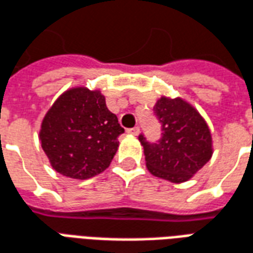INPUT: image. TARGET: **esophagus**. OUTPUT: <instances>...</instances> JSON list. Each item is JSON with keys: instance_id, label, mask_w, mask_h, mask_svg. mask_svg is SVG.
Returning <instances> with one entry per match:
<instances>
[{"instance_id": "34e87169", "label": "esophagus", "mask_w": 253, "mask_h": 253, "mask_svg": "<svg viewBox=\"0 0 253 253\" xmlns=\"http://www.w3.org/2000/svg\"><path fill=\"white\" fill-rule=\"evenodd\" d=\"M127 132H128V134H131V135H138V134H139V127H132V128H128Z\"/></svg>"}]
</instances>
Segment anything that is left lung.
Here are the masks:
<instances>
[{"label": "left lung", "instance_id": "1", "mask_svg": "<svg viewBox=\"0 0 253 253\" xmlns=\"http://www.w3.org/2000/svg\"><path fill=\"white\" fill-rule=\"evenodd\" d=\"M153 110L163 137L150 143L139 135L149 172L172 183L190 180L212 156L211 132L206 121L180 97L163 96Z\"/></svg>", "mask_w": 253, "mask_h": 253}]
</instances>
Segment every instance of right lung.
Listing matches in <instances>:
<instances>
[{
	"instance_id": "obj_1",
	"label": "right lung",
	"mask_w": 253,
	"mask_h": 253,
	"mask_svg": "<svg viewBox=\"0 0 253 253\" xmlns=\"http://www.w3.org/2000/svg\"><path fill=\"white\" fill-rule=\"evenodd\" d=\"M125 130L99 89L63 92L42 122L39 139L58 173L85 180L110 167Z\"/></svg>"
}]
</instances>
